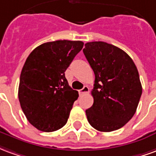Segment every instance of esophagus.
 <instances>
[{"instance_id":"34e87169","label":"esophagus","mask_w":156,"mask_h":156,"mask_svg":"<svg viewBox=\"0 0 156 156\" xmlns=\"http://www.w3.org/2000/svg\"><path fill=\"white\" fill-rule=\"evenodd\" d=\"M88 91H89V88H88V86H84L82 89L79 90V94H85L88 93Z\"/></svg>"}]
</instances>
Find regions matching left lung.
<instances>
[{"label":"left lung","mask_w":156,"mask_h":156,"mask_svg":"<svg viewBox=\"0 0 156 156\" xmlns=\"http://www.w3.org/2000/svg\"><path fill=\"white\" fill-rule=\"evenodd\" d=\"M83 51L95 75L88 123L102 132L117 130L132 119L140 99L137 68L125 51L105 41L87 42Z\"/></svg>","instance_id":"left-lung-1"}]
</instances>
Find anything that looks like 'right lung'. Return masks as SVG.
Returning a JSON list of instances; mask_svg holds the SVG:
<instances>
[{"instance_id": "add662e5", "label": "right lung", "mask_w": 156, "mask_h": 156, "mask_svg": "<svg viewBox=\"0 0 156 156\" xmlns=\"http://www.w3.org/2000/svg\"><path fill=\"white\" fill-rule=\"evenodd\" d=\"M81 41L58 40L40 45L22 68L18 98L27 120L44 132L63 127L78 93L72 89L65 71L81 51Z\"/></svg>"}]
</instances>
